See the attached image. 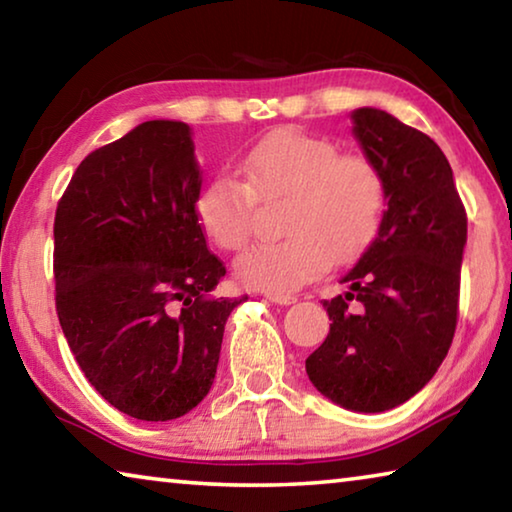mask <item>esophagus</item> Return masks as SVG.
Instances as JSON below:
<instances>
[{
  "mask_svg": "<svg viewBox=\"0 0 512 512\" xmlns=\"http://www.w3.org/2000/svg\"><path fill=\"white\" fill-rule=\"evenodd\" d=\"M266 298L275 302V305H291V302H296V296H291V293H266Z\"/></svg>",
  "mask_w": 512,
  "mask_h": 512,
  "instance_id": "1",
  "label": "esophagus"
}]
</instances>
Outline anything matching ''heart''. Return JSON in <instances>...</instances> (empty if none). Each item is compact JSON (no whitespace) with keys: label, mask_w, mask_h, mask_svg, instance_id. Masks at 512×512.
<instances>
[{"label":"heart","mask_w":512,"mask_h":512,"mask_svg":"<svg viewBox=\"0 0 512 512\" xmlns=\"http://www.w3.org/2000/svg\"><path fill=\"white\" fill-rule=\"evenodd\" d=\"M244 180L216 173L196 201L203 230L230 253L253 239L257 201L287 196L282 232L287 237L259 244L235 264L246 287L289 293L323 275L329 266L348 264L377 237L388 189L375 160L341 153L339 146L296 128L268 133L241 160Z\"/></svg>","instance_id":"obj_1"}]
</instances>
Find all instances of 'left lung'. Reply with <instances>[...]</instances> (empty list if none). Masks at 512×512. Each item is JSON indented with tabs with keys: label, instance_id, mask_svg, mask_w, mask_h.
<instances>
[{
	"label": "left lung",
	"instance_id": "8db88e82",
	"mask_svg": "<svg viewBox=\"0 0 512 512\" xmlns=\"http://www.w3.org/2000/svg\"><path fill=\"white\" fill-rule=\"evenodd\" d=\"M352 133L386 178L388 210L366 253L323 300L329 334L305 361L343 409H395L436 375L452 345L467 214L440 146L377 108L352 112Z\"/></svg>",
	"mask_w": 512,
	"mask_h": 512
}]
</instances>
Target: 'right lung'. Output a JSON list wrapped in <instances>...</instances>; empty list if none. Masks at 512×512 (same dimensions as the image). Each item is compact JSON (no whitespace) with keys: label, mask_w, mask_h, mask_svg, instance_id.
<instances>
[{"label":"right lung","mask_w":512,"mask_h":512,"mask_svg":"<svg viewBox=\"0 0 512 512\" xmlns=\"http://www.w3.org/2000/svg\"><path fill=\"white\" fill-rule=\"evenodd\" d=\"M201 169L183 121H144L92 151L54 219L56 314L85 379L121 413L180 418L210 393L225 320V275L196 201Z\"/></svg>","instance_id":"1"}]
</instances>
